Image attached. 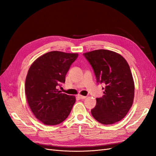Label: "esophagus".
I'll use <instances>...</instances> for the list:
<instances>
[{
	"label": "esophagus",
	"instance_id": "1",
	"mask_svg": "<svg viewBox=\"0 0 156 156\" xmlns=\"http://www.w3.org/2000/svg\"><path fill=\"white\" fill-rule=\"evenodd\" d=\"M78 97L79 98H80V99H85L86 98H87V97H85V96H82V95H80V94H78Z\"/></svg>",
	"mask_w": 156,
	"mask_h": 156
}]
</instances>
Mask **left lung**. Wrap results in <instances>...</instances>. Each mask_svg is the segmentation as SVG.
<instances>
[{
	"label": "left lung",
	"mask_w": 156,
	"mask_h": 156,
	"mask_svg": "<svg viewBox=\"0 0 156 156\" xmlns=\"http://www.w3.org/2000/svg\"><path fill=\"white\" fill-rule=\"evenodd\" d=\"M98 83H103L104 95L97 98L91 114L103 125L113 124L127 114L133 105L135 86L130 68L125 59L117 53L98 49L84 53Z\"/></svg>",
	"instance_id": "left-lung-1"
}]
</instances>
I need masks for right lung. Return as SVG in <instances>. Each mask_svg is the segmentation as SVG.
I'll list each match as a JSON object with an SVG mask.
<instances>
[{"mask_svg":"<svg viewBox=\"0 0 156 156\" xmlns=\"http://www.w3.org/2000/svg\"><path fill=\"white\" fill-rule=\"evenodd\" d=\"M78 54L53 51L40 56L29 69L25 94L33 113L48 125L61 123L68 117L76 102L74 96L58 89L65 83L66 75Z\"/></svg>","mask_w":156,"mask_h":156,"instance_id":"add662e5","label":"right lung"}]
</instances>
